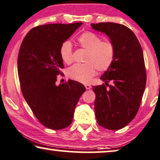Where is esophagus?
<instances>
[{
    "label": "esophagus",
    "instance_id": "obj_1",
    "mask_svg": "<svg viewBox=\"0 0 160 160\" xmlns=\"http://www.w3.org/2000/svg\"><path fill=\"white\" fill-rule=\"evenodd\" d=\"M84 86H85V88L87 89H91V87H92L91 85H89V84H85Z\"/></svg>",
    "mask_w": 160,
    "mask_h": 160
}]
</instances>
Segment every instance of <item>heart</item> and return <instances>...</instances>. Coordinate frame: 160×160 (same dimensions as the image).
Returning a JSON list of instances; mask_svg holds the SVG:
<instances>
[{"label": "heart", "mask_w": 160, "mask_h": 160, "mask_svg": "<svg viewBox=\"0 0 160 160\" xmlns=\"http://www.w3.org/2000/svg\"><path fill=\"white\" fill-rule=\"evenodd\" d=\"M77 42L83 49L87 50L84 63L75 64L68 70V75L72 79L82 83L89 82L96 74L97 70L100 72L107 71L115 59V46L110 41H102V39L92 32H86L78 37ZM60 55L65 63L73 61L72 46L66 41L60 48Z\"/></svg>", "instance_id": "heart-1"}]
</instances>
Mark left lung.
<instances>
[{
    "instance_id": "8db88e82",
    "label": "left lung",
    "mask_w": 160,
    "mask_h": 160,
    "mask_svg": "<svg viewBox=\"0 0 160 160\" xmlns=\"http://www.w3.org/2000/svg\"><path fill=\"white\" fill-rule=\"evenodd\" d=\"M91 27L107 34L115 49L114 61L100 78L105 84L92 87L97 121L103 128L119 130L135 118L142 102L147 82L142 48L124 25L103 22Z\"/></svg>"
}]
</instances>
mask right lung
I'll return each instance as SVG.
<instances>
[{
  "instance_id": "obj_1",
  "label": "right lung",
  "mask_w": 160,
  "mask_h": 160,
  "mask_svg": "<svg viewBox=\"0 0 160 160\" xmlns=\"http://www.w3.org/2000/svg\"><path fill=\"white\" fill-rule=\"evenodd\" d=\"M82 22L51 24L32 29L25 36L18 55V74L25 100L43 126L52 130L68 127L85 87L69 79L55 84L64 68L60 48Z\"/></svg>"
}]
</instances>
